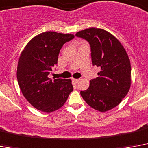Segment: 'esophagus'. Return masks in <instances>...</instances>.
I'll use <instances>...</instances> for the list:
<instances>
[{
	"label": "esophagus",
	"mask_w": 148,
	"mask_h": 148,
	"mask_svg": "<svg viewBox=\"0 0 148 148\" xmlns=\"http://www.w3.org/2000/svg\"><path fill=\"white\" fill-rule=\"evenodd\" d=\"M73 81H74V83H75V84H77V83H78L79 82V81H80V79H73Z\"/></svg>",
	"instance_id": "1"
}]
</instances>
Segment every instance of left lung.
<instances>
[{"instance_id": "obj_1", "label": "left lung", "mask_w": 148, "mask_h": 148, "mask_svg": "<svg viewBox=\"0 0 148 148\" xmlns=\"http://www.w3.org/2000/svg\"><path fill=\"white\" fill-rule=\"evenodd\" d=\"M76 36L88 42L93 65L100 69L98 77L90 80L89 88L80 91L81 97L99 112L113 109L131 86V63L125 49L113 35L102 29H86Z\"/></svg>"}]
</instances>
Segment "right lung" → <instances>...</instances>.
<instances>
[{
    "label": "right lung",
    "instance_id": "obj_1",
    "mask_svg": "<svg viewBox=\"0 0 148 148\" xmlns=\"http://www.w3.org/2000/svg\"><path fill=\"white\" fill-rule=\"evenodd\" d=\"M73 34L45 32L32 38L20 54L16 77L20 90L31 105L40 111L51 112L65 103L73 85L70 79L49 77L58 63L64 43Z\"/></svg>",
    "mask_w": 148,
    "mask_h": 148
}]
</instances>
